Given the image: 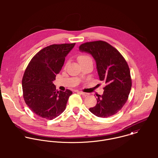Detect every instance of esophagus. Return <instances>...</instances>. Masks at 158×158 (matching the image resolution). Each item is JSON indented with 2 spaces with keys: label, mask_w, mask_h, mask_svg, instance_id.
Listing matches in <instances>:
<instances>
[{
  "label": "esophagus",
  "mask_w": 158,
  "mask_h": 158,
  "mask_svg": "<svg viewBox=\"0 0 158 158\" xmlns=\"http://www.w3.org/2000/svg\"><path fill=\"white\" fill-rule=\"evenodd\" d=\"M78 92H79L81 95H82L83 96H85V97H86V96H87V95H89V94H88V93L83 92H82V91H79Z\"/></svg>",
  "instance_id": "1"
}]
</instances>
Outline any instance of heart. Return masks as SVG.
Wrapping results in <instances>:
<instances>
[{
  "label": "heart",
  "instance_id": "1",
  "mask_svg": "<svg viewBox=\"0 0 158 158\" xmlns=\"http://www.w3.org/2000/svg\"><path fill=\"white\" fill-rule=\"evenodd\" d=\"M78 61L80 63V64L86 62V61H92V59H91L90 56H88V55H80L78 57Z\"/></svg>",
  "mask_w": 158,
  "mask_h": 158
}]
</instances>
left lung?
Here are the masks:
<instances>
[{"label":"left lung","instance_id":"8db88e82","mask_svg":"<svg viewBox=\"0 0 158 158\" xmlns=\"http://www.w3.org/2000/svg\"><path fill=\"white\" fill-rule=\"evenodd\" d=\"M79 50L93 56L100 80L106 84L103 94L97 95V103L89 111L99 117L112 116L122 108L131 89L129 66L120 53L105 41L85 43Z\"/></svg>","mask_w":158,"mask_h":158}]
</instances>
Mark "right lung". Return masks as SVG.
<instances>
[{
  "mask_svg": "<svg viewBox=\"0 0 158 158\" xmlns=\"http://www.w3.org/2000/svg\"><path fill=\"white\" fill-rule=\"evenodd\" d=\"M75 43L53 44L38 52L26 68L22 80L23 97L33 113L52 120L63 113L72 92L58 91L53 83L65 58Z\"/></svg>",
  "mask_w": 158,
  "mask_h": 158,
  "instance_id": "1",
  "label": "right lung"
}]
</instances>
